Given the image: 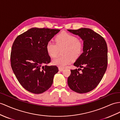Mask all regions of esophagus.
Segmentation results:
<instances>
[{"label": "esophagus", "instance_id": "esophagus-1", "mask_svg": "<svg viewBox=\"0 0 120 120\" xmlns=\"http://www.w3.org/2000/svg\"><path fill=\"white\" fill-rule=\"evenodd\" d=\"M58 69H59V70L60 71H63V68H61V67H59V68H58Z\"/></svg>", "mask_w": 120, "mask_h": 120}]
</instances>
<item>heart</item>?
<instances>
[{
  "label": "heart",
  "instance_id": "heart-1",
  "mask_svg": "<svg viewBox=\"0 0 120 120\" xmlns=\"http://www.w3.org/2000/svg\"><path fill=\"white\" fill-rule=\"evenodd\" d=\"M56 45L49 41L46 45V51L51 57H55L59 50L62 49V57H58L52 60V63L61 68H64L81 56L83 50V43L75 35L62 32L55 39Z\"/></svg>",
  "mask_w": 120,
  "mask_h": 120
}]
</instances>
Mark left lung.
I'll use <instances>...</instances> for the list:
<instances>
[{"label": "left lung", "instance_id": "8db88e82", "mask_svg": "<svg viewBox=\"0 0 120 120\" xmlns=\"http://www.w3.org/2000/svg\"><path fill=\"white\" fill-rule=\"evenodd\" d=\"M67 30L83 41V53L73 64L76 67L82 68L78 69L82 72L79 73L77 69L71 70L67 80L68 86L78 93H87L97 86L106 70V42L99 34L89 28Z\"/></svg>", "mask_w": 120, "mask_h": 120}]
</instances>
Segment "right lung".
<instances>
[{
    "mask_svg": "<svg viewBox=\"0 0 120 120\" xmlns=\"http://www.w3.org/2000/svg\"><path fill=\"white\" fill-rule=\"evenodd\" d=\"M58 29L32 28L17 36L12 45L11 66L22 86L34 94H41L53 84L56 66H48L51 58L46 45Z\"/></svg>",
    "mask_w": 120,
    "mask_h": 120,
    "instance_id": "add662e5",
    "label": "right lung"
}]
</instances>
